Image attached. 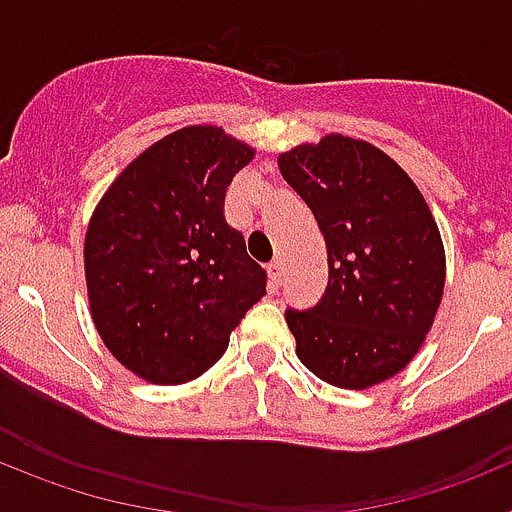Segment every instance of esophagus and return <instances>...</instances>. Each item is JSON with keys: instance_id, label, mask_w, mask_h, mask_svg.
<instances>
[{"instance_id": "1", "label": "esophagus", "mask_w": 512, "mask_h": 512, "mask_svg": "<svg viewBox=\"0 0 512 512\" xmlns=\"http://www.w3.org/2000/svg\"><path fill=\"white\" fill-rule=\"evenodd\" d=\"M269 284L271 289H279V282H282V264L279 261H274V264H269Z\"/></svg>"}]
</instances>
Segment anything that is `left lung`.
<instances>
[{
    "label": "left lung",
    "instance_id": "8db88e82",
    "mask_svg": "<svg viewBox=\"0 0 512 512\" xmlns=\"http://www.w3.org/2000/svg\"><path fill=\"white\" fill-rule=\"evenodd\" d=\"M328 248L318 305L287 307L297 356L315 377L366 390L413 361L446 282L438 225L405 171L366 140L325 135L279 156Z\"/></svg>",
    "mask_w": 512,
    "mask_h": 512
}]
</instances>
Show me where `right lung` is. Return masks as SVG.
<instances>
[{
	"label": "right lung",
	"instance_id": "obj_1",
	"mask_svg": "<svg viewBox=\"0 0 512 512\" xmlns=\"http://www.w3.org/2000/svg\"><path fill=\"white\" fill-rule=\"evenodd\" d=\"M253 148L192 125L140 153L104 192L84 241L104 346L153 384L205 374L266 295V271L225 223V189Z\"/></svg>",
	"mask_w": 512,
	"mask_h": 512
}]
</instances>
